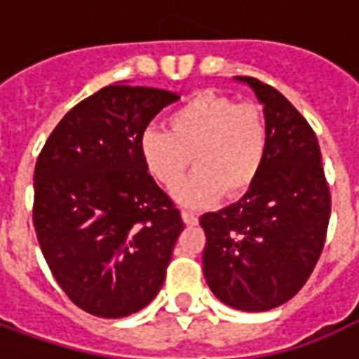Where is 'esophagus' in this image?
Segmentation results:
<instances>
[{
	"label": "esophagus",
	"mask_w": 359,
	"mask_h": 359,
	"mask_svg": "<svg viewBox=\"0 0 359 359\" xmlns=\"http://www.w3.org/2000/svg\"><path fill=\"white\" fill-rule=\"evenodd\" d=\"M180 215H182V221H184L187 225H196V223H198V217H196V213H192V211L184 210Z\"/></svg>",
	"instance_id": "esophagus-1"
}]
</instances>
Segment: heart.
<instances>
[{
	"mask_svg": "<svg viewBox=\"0 0 359 359\" xmlns=\"http://www.w3.org/2000/svg\"><path fill=\"white\" fill-rule=\"evenodd\" d=\"M269 149L264 111L215 92L192 95L167 118V130L148 128L140 136V156L148 172L165 188L196 171L175 188V200L205 208L225 192L244 194L259 177Z\"/></svg>",
	"mask_w": 359,
	"mask_h": 359,
	"instance_id": "heart-1",
	"label": "heart"
}]
</instances>
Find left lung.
I'll return each instance as SVG.
<instances>
[{
	"label": "left lung",
	"mask_w": 359,
	"mask_h": 359,
	"mask_svg": "<svg viewBox=\"0 0 359 359\" xmlns=\"http://www.w3.org/2000/svg\"><path fill=\"white\" fill-rule=\"evenodd\" d=\"M264 103L267 159L236 203L200 217L203 275L219 300L242 311H267L306 285L323 252L331 192L319 142L300 111L278 90L236 76Z\"/></svg>",
	"instance_id": "8db88e82"
}]
</instances>
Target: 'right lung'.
Returning <instances> with one entry per match:
<instances>
[{
	"instance_id": "1",
	"label": "right lung",
	"mask_w": 359,
	"mask_h": 359,
	"mask_svg": "<svg viewBox=\"0 0 359 359\" xmlns=\"http://www.w3.org/2000/svg\"><path fill=\"white\" fill-rule=\"evenodd\" d=\"M177 100L169 90L105 86L59 121L38 156V244L63 292L92 316L136 313L163 286L184 223L142 161L140 136Z\"/></svg>"
}]
</instances>
